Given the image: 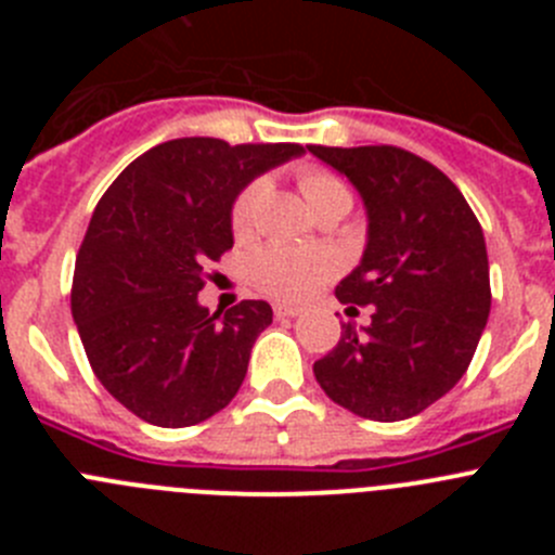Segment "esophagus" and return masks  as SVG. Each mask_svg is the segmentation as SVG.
Listing matches in <instances>:
<instances>
[{"label":"esophagus","mask_w":555,"mask_h":555,"mask_svg":"<svg viewBox=\"0 0 555 555\" xmlns=\"http://www.w3.org/2000/svg\"><path fill=\"white\" fill-rule=\"evenodd\" d=\"M302 313V308H297V306H286V302H274V317H300Z\"/></svg>","instance_id":"obj_1"}]
</instances>
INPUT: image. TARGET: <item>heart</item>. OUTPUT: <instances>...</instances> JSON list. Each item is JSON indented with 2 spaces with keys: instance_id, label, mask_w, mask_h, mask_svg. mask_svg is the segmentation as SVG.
Wrapping results in <instances>:
<instances>
[{
  "instance_id": "1",
  "label": "heart",
  "mask_w": 555,
  "mask_h": 555,
  "mask_svg": "<svg viewBox=\"0 0 555 555\" xmlns=\"http://www.w3.org/2000/svg\"><path fill=\"white\" fill-rule=\"evenodd\" d=\"M300 191L311 210L327 208V205H350L352 194L347 183L338 175L327 169H302ZM267 197V180L258 178L235 197L230 224L238 238L253 235L261 214V203ZM338 261L325 249H292V247H267L253 255L249 261V281L258 292L274 300L300 302L308 300L322 283H327L336 274Z\"/></svg>"
}]
</instances>
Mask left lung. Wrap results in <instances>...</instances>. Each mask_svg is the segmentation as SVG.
I'll list each match as a JSON object with an SVG mask.
<instances>
[{
	"mask_svg": "<svg viewBox=\"0 0 555 555\" xmlns=\"http://www.w3.org/2000/svg\"><path fill=\"white\" fill-rule=\"evenodd\" d=\"M308 150L364 199V258L336 286L338 302L375 306L364 331L347 322L313 364L333 403L377 423L409 420L467 372L492 308L483 230L434 164L400 146Z\"/></svg>",
	"mask_w": 555,
	"mask_h": 555,
	"instance_id": "obj_1",
	"label": "left lung"
}]
</instances>
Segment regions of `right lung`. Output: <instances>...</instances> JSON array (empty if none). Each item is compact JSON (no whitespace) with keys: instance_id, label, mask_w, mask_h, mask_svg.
Listing matches in <instances>:
<instances>
[{"instance_id":"right-lung-1","label":"right lung","mask_w":555,"mask_h":555,"mask_svg":"<svg viewBox=\"0 0 555 555\" xmlns=\"http://www.w3.org/2000/svg\"><path fill=\"white\" fill-rule=\"evenodd\" d=\"M300 144L175 139L132 160L96 203L72 283V317L100 384L158 428H189L230 403L272 308L210 313L197 294L233 247L238 191L302 155Z\"/></svg>"}]
</instances>
